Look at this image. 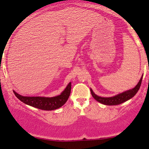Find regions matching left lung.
Masks as SVG:
<instances>
[{
  "mask_svg": "<svg viewBox=\"0 0 149 149\" xmlns=\"http://www.w3.org/2000/svg\"><path fill=\"white\" fill-rule=\"evenodd\" d=\"M142 77H143V75L141 76V79H140L137 85H136L134 88H133L132 89L128 90V91H125V92L119 93V94L116 95V96H115L108 97V98H106V97L105 98V97L98 96L93 93L92 89H91V95H92V96L94 98V99H96L97 101L102 103V104L106 105V106H115V105L121 104V103L130 100V98H132V97L134 96L135 94L137 93L140 86H141Z\"/></svg>",
  "mask_w": 149,
  "mask_h": 149,
  "instance_id": "left-lung-1",
  "label": "left lung"
}]
</instances>
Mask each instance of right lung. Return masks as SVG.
<instances>
[{
    "instance_id": "add662e5",
    "label": "right lung",
    "mask_w": 149,
    "mask_h": 149,
    "mask_svg": "<svg viewBox=\"0 0 149 149\" xmlns=\"http://www.w3.org/2000/svg\"><path fill=\"white\" fill-rule=\"evenodd\" d=\"M71 91V82L68 84L65 89L61 95L55 97H40V96H23L13 91L15 95L22 102L30 106L34 107L43 111H53L63 106L68 101Z\"/></svg>"
}]
</instances>
